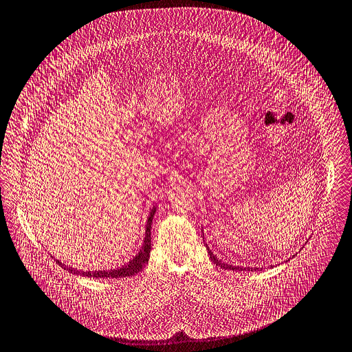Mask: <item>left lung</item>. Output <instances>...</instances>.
Here are the masks:
<instances>
[{
	"label": "left lung",
	"mask_w": 352,
	"mask_h": 352,
	"mask_svg": "<svg viewBox=\"0 0 352 352\" xmlns=\"http://www.w3.org/2000/svg\"><path fill=\"white\" fill-rule=\"evenodd\" d=\"M203 237H204V236H203ZM206 247H207V244H206ZM207 250H208V255H210L211 261H212L218 267L228 269V270H239V272H256V270H259V267H243V266H233V265L225 263V262H222L221 259H218L217 255H214L212 251H211L208 247H207ZM294 256H295V255H294ZM294 256H292V258H294ZM288 261H291V258H289ZM288 261H287V262H288Z\"/></svg>",
	"instance_id": "1"
}]
</instances>
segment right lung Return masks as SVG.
<instances>
[{
    "label": "right lung",
    "instance_id": "obj_1",
    "mask_svg": "<svg viewBox=\"0 0 352 352\" xmlns=\"http://www.w3.org/2000/svg\"><path fill=\"white\" fill-rule=\"evenodd\" d=\"M155 212H156V206H153V208L151 210V212L148 215V221H146V226H145V237H144V241H142V245H141L140 251L135 254V256H133V259H130L123 266L116 267V269H111V270L83 272V270H76L74 267L65 266L60 261H56V262L60 266H64V269H67L69 273L76 274V276H82V277H87V278H123V277H131V276L140 273L148 265L149 254H151V229H152V221H153Z\"/></svg>",
    "mask_w": 352,
    "mask_h": 352
}]
</instances>
